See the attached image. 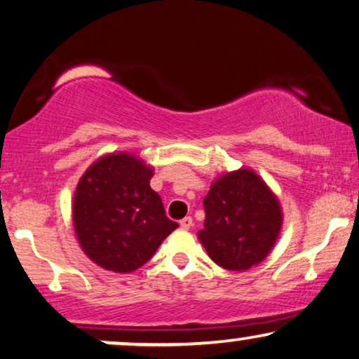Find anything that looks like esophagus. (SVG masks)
<instances>
[{"instance_id":"obj_1","label":"esophagus","mask_w":359,"mask_h":359,"mask_svg":"<svg viewBox=\"0 0 359 359\" xmlns=\"http://www.w3.org/2000/svg\"><path fill=\"white\" fill-rule=\"evenodd\" d=\"M192 224H194L192 217H185V219L180 220V229H182V230H189L190 226H192Z\"/></svg>"}]
</instances>
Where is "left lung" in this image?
Listing matches in <instances>:
<instances>
[{
    "label": "left lung",
    "mask_w": 359,
    "mask_h": 359,
    "mask_svg": "<svg viewBox=\"0 0 359 359\" xmlns=\"http://www.w3.org/2000/svg\"><path fill=\"white\" fill-rule=\"evenodd\" d=\"M203 208L198 240L225 270L243 271L265 260L283 224L278 198L252 169L219 177L203 198Z\"/></svg>",
    "instance_id": "obj_1"
}]
</instances>
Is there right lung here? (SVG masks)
<instances>
[{"mask_svg": "<svg viewBox=\"0 0 359 359\" xmlns=\"http://www.w3.org/2000/svg\"><path fill=\"white\" fill-rule=\"evenodd\" d=\"M154 175L133 154H107L81 177L72 222L86 255L102 269L129 273L152 258L177 229L162 198L151 189Z\"/></svg>", "mask_w": 359, "mask_h": 359, "instance_id": "obj_1", "label": "right lung"}]
</instances>
